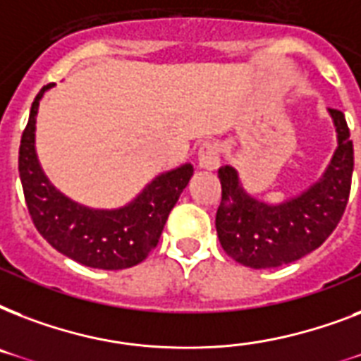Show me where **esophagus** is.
I'll list each match as a JSON object with an SVG mask.
<instances>
[{"label": "esophagus", "mask_w": 361, "mask_h": 361, "mask_svg": "<svg viewBox=\"0 0 361 361\" xmlns=\"http://www.w3.org/2000/svg\"><path fill=\"white\" fill-rule=\"evenodd\" d=\"M219 152L212 142H204L197 155V166L202 170H215L219 166Z\"/></svg>", "instance_id": "1"}]
</instances>
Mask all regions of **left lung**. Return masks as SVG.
I'll list each match as a JSON object with an SVG mask.
<instances>
[{"instance_id": "8db88e82", "label": "left lung", "mask_w": 361, "mask_h": 361, "mask_svg": "<svg viewBox=\"0 0 361 361\" xmlns=\"http://www.w3.org/2000/svg\"><path fill=\"white\" fill-rule=\"evenodd\" d=\"M337 147L319 180L279 202L247 191L232 164L219 169L223 187L215 228L228 257L252 269L279 268L314 251L330 236L347 208L354 149L345 116L328 109Z\"/></svg>"}]
</instances>
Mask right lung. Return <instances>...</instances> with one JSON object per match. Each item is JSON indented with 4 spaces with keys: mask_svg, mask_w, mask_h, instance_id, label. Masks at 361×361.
<instances>
[{
    "mask_svg": "<svg viewBox=\"0 0 361 361\" xmlns=\"http://www.w3.org/2000/svg\"><path fill=\"white\" fill-rule=\"evenodd\" d=\"M54 86H44L35 97L20 142V181L33 225L56 251L84 266L110 271L136 266L157 245L170 209L191 180L192 164L161 172L130 202L118 208L76 202L48 180L37 157L39 103Z\"/></svg>",
    "mask_w": 361,
    "mask_h": 361,
    "instance_id": "1",
    "label": "right lung"
}]
</instances>
